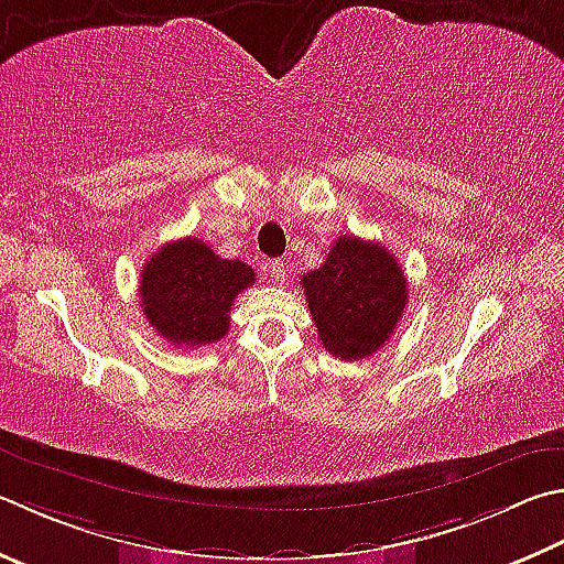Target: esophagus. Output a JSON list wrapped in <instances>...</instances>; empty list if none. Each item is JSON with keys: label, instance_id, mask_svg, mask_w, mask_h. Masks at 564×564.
Instances as JSON below:
<instances>
[{"label": "esophagus", "instance_id": "esophagus-1", "mask_svg": "<svg viewBox=\"0 0 564 564\" xmlns=\"http://www.w3.org/2000/svg\"><path fill=\"white\" fill-rule=\"evenodd\" d=\"M269 281L273 285H283L285 283V265H283V261H271L269 263Z\"/></svg>", "mask_w": 564, "mask_h": 564}]
</instances>
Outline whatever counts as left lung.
Returning <instances> with one entry per match:
<instances>
[{
  "mask_svg": "<svg viewBox=\"0 0 564 564\" xmlns=\"http://www.w3.org/2000/svg\"><path fill=\"white\" fill-rule=\"evenodd\" d=\"M301 285L323 347L347 362L380 350L409 301L394 256L382 243L352 234H343L321 269L305 273Z\"/></svg>",
  "mask_w": 564,
  "mask_h": 564,
  "instance_id": "8db88e82",
  "label": "left lung"
}]
</instances>
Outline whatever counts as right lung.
Here are the masks:
<instances>
[{
	"label": "right lung",
	"mask_w": 564,
	"mask_h": 564,
	"mask_svg": "<svg viewBox=\"0 0 564 564\" xmlns=\"http://www.w3.org/2000/svg\"><path fill=\"white\" fill-rule=\"evenodd\" d=\"M249 263L221 259L199 239L162 247L140 273V305L155 333L175 347H202L229 333L234 299L253 285Z\"/></svg>",
	"instance_id": "1"
}]
</instances>
